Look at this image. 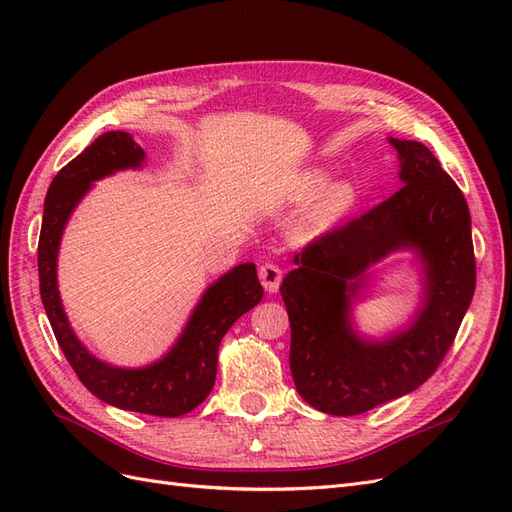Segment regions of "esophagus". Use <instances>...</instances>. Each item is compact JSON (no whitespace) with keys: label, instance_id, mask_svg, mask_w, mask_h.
Instances as JSON below:
<instances>
[{"label":"esophagus","instance_id":"1","mask_svg":"<svg viewBox=\"0 0 512 512\" xmlns=\"http://www.w3.org/2000/svg\"><path fill=\"white\" fill-rule=\"evenodd\" d=\"M258 277L267 292H277V288H280V282H282V269L277 267L275 262H265V265L258 269Z\"/></svg>","mask_w":512,"mask_h":512}]
</instances>
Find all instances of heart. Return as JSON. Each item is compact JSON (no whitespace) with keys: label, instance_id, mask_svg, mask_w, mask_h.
I'll list each match as a JSON object with an SVG mask.
<instances>
[{"label":"heart","instance_id":"heart-1","mask_svg":"<svg viewBox=\"0 0 512 512\" xmlns=\"http://www.w3.org/2000/svg\"><path fill=\"white\" fill-rule=\"evenodd\" d=\"M329 185V177L324 173H309L301 179L297 185V192L294 196L305 200L314 198ZM354 188L350 183H337L333 188L324 192L316 203L309 207V211L303 215L299 226H297V237L303 241H312L322 237L324 232L335 228V224L344 218L346 211L354 205Z\"/></svg>","mask_w":512,"mask_h":512}]
</instances>
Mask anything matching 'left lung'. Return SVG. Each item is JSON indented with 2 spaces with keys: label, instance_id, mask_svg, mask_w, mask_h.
<instances>
[{
  "label": "left lung",
  "instance_id": "obj_1",
  "mask_svg": "<svg viewBox=\"0 0 512 512\" xmlns=\"http://www.w3.org/2000/svg\"><path fill=\"white\" fill-rule=\"evenodd\" d=\"M389 143L404 185L307 243L280 286L294 386L309 406L333 416L363 414L418 389L453 346L476 286L470 209L457 183L423 143ZM397 249L422 258L426 299L408 330L371 343L351 329V299L366 269Z\"/></svg>",
  "mask_w": 512,
  "mask_h": 512
}]
</instances>
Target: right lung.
Wrapping results in <instances>:
<instances>
[{"mask_svg":"<svg viewBox=\"0 0 512 512\" xmlns=\"http://www.w3.org/2000/svg\"><path fill=\"white\" fill-rule=\"evenodd\" d=\"M143 160L145 151L128 132H106L55 175L46 192L38 241L40 297L61 352L91 395L121 410L175 418L207 399L218 374L222 337L237 318L260 303L265 292L254 262L230 269L205 290L177 344L147 367L123 369L102 363L79 342L57 290L61 235L91 183L123 168H138Z\"/></svg>","mask_w":512,"mask_h":512,"instance_id":"obj_1","label":"right lung"}]
</instances>
